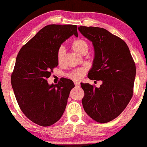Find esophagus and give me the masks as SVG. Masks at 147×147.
<instances>
[{"label": "esophagus", "mask_w": 147, "mask_h": 147, "mask_svg": "<svg viewBox=\"0 0 147 147\" xmlns=\"http://www.w3.org/2000/svg\"><path fill=\"white\" fill-rule=\"evenodd\" d=\"M74 84H75V86H77V87H79V86H80V82H79V81H74Z\"/></svg>", "instance_id": "1"}]
</instances>
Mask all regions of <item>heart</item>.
<instances>
[{
  "label": "heart",
  "instance_id": "b5f03b06",
  "mask_svg": "<svg viewBox=\"0 0 147 147\" xmlns=\"http://www.w3.org/2000/svg\"><path fill=\"white\" fill-rule=\"evenodd\" d=\"M72 48L75 53L80 54L81 51H84V49H88V43L84 40H80V39L76 40L72 43ZM63 53H64L63 47H60L57 52V59L59 62L62 59ZM86 70H87V69L86 68H78L69 73L68 77L74 79V80H79L85 75Z\"/></svg>",
  "mask_w": 147,
  "mask_h": 147
}]
</instances>
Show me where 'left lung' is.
I'll return each mask as SVG.
<instances>
[{
  "label": "left lung",
  "mask_w": 147,
  "mask_h": 147,
  "mask_svg": "<svg viewBox=\"0 0 147 147\" xmlns=\"http://www.w3.org/2000/svg\"><path fill=\"white\" fill-rule=\"evenodd\" d=\"M78 29L92 42L94 50L88 77L102 82L99 88L81 83L83 107L93 120L107 123L123 112L133 96L135 63L127 44L107 30L83 26Z\"/></svg>",
  "instance_id": "8db88e82"
}]
</instances>
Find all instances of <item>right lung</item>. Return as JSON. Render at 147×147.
I'll return each instance as SVG.
<instances>
[{"mask_svg": "<svg viewBox=\"0 0 147 147\" xmlns=\"http://www.w3.org/2000/svg\"><path fill=\"white\" fill-rule=\"evenodd\" d=\"M77 25L50 24L42 28L21 48L11 75V86L19 107L30 121L42 127L53 125L66 109L69 94L75 87L70 79L57 84L47 79L58 66L61 45L75 35Z\"/></svg>", "mask_w": 147, "mask_h": 147, "instance_id": "obj_1", "label": "right lung"}]
</instances>
